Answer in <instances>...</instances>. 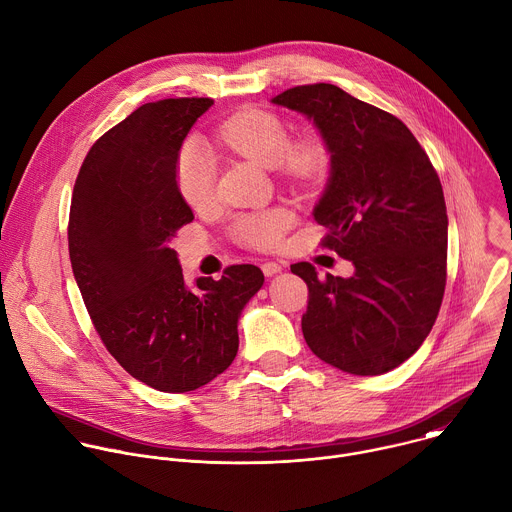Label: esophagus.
I'll return each instance as SVG.
<instances>
[{"label": "esophagus", "instance_id": "34e87169", "mask_svg": "<svg viewBox=\"0 0 512 512\" xmlns=\"http://www.w3.org/2000/svg\"><path fill=\"white\" fill-rule=\"evenodd\" d=\"M261 269H263V273L267 275V277H273V275H277V273H281V265L279 263H275V261H265L263 265H261Z\"/></svg>", "mask_w": 512, "mask_h": 512}]
</instances>
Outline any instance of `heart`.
<instances>
[{
    "label": "heart",
    "instance_id": "obj_1",
    "mask_svg": "<svg viewBox=\"0 0 512 512\" xmlns=\"http://www.w3.org/2000/svg\"><path fill=\"white\" fill-rule=\"evenodd\" d=\"M217 140L263 166H279L297 181L313 179L325 160L323 146L315 138L289 142L287 124L273 112L245 108L225 118L215 128ZM177 187L183 201L197 213L209 209L217 193V158L207 144L191 138L177 158ZM293 225V213L285 207H271L235 219L233 235L247 247L271 249L279 245Z\"/></svg>",
    "mask_w": 512,
    "mask_h": 512
}]
</instances>
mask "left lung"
Wrapping results in <instances>:
<instances>
[{
	"label": "left lung",
	"mask_w": 512,
	"mask_h": 512,
	"mask_svg": "<svg viewBox=\"0 0 512 512\" xmlns=\"http://www.w3.org/2000/svg\"><path fill=\"white\" fill-rule=\"evenodd\" d=\"M303 114L329 152V179L313 219L323 247L354 263L352 277L311 263L291 271L309 289L301 317L309 350L325 364L378 376L404 364L430 333L446 285L448 217L436 170L408 126L333 84L271 98Z\"/></svg>",
	"instance_id": "8db88e82"
}]
</instances>
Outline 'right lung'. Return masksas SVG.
Returning <instances> with one entry per match:
<instances>
[{
	"instance_id": "1",
	"label": "right lung",
	"mask_w": 512,
	"mask_h": 512,
	"mask_svg": "<svg viewBox=\"0 0 512 512\" xmlns=\"http://www.w3.org/2000/svg\"><path fill=\"white\" fill-rule=\"evenodd\" d=\"M211 98L136 108L102 134L78 173L68 249L90 319L114 360L142 384L183 394L235 360L237 323L265 277L231 265L185 283L170 241L195 219L177 187V158Z\"/></svg>"
}]
</instances>
